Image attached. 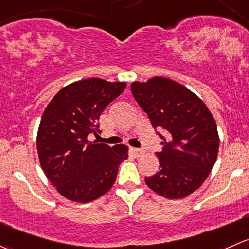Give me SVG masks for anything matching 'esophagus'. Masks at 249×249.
<instances>
[{
  "mask_svg": "<svg viewBox=\"0 0 249 249\" xmlns=\"http://www.w3.org/2000/svg\"><path fill=\"white\" fill-rule=\"evenodd\" d=\"M132 152H134L135 156H140V154L143 153V149H141V148H132Z\"/></svg>",
  "mask_w": 249,
  "mask_h": 249,
  "instance_id": "obj_1",
  "label": "esophagus"
}]
</instances>
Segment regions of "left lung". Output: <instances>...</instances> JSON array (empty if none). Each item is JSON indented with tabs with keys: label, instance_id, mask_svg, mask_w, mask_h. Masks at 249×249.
<instances>
[{
	"label": "left lung",
	"instance_id": "obj_1",
	"mask_svg": "<svg viewBox=\"0 0 249 249\" xmlns=\"http://www.w3.org/2000/svg\"><path fill=\"white\" fill-rule=\"evenodd\" d=\"M131 92L163 144L157 152L159 171L144 178L147 186L165 198L189 196L215 164L219 136L213 115L189 89L165 78L136 81Z\"/></svg>",
	"mask_w": 249,
	"mask_h": 249
}]
</instances>
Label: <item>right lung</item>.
<instances>
[{
    "instance_id": "1",
    "label": "right lung",
    "mask_w": 249,
    "mask_h": 249,
    "mask_svg": "<svg viewBox=\"0 0 249 249\" xmlns=\"http://www.w3.org/2000/svg\"><path fill=\"white\" fill-rule=\"evenodd\" d=\"M125 88V83L98 78L76 81L62 89L43 112L38 158L48 180L66 198L88 203L114 185L127 147L89 141V135L100 134L101 113Z\"/></svg>"
}]
</instances>
